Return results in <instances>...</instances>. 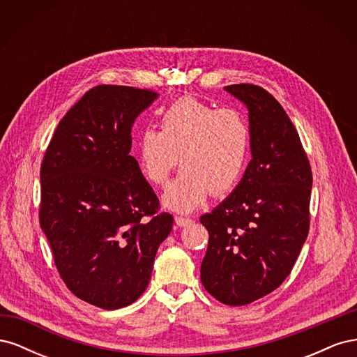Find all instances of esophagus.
Segmentation results:
<instances>
[{
    "instance_id": "34e87169",
    "label": "esophagus",
    "mask_w": 357,
    "mask_h": 357,
    "mask_svg": "<svg viewBox=\"0 0 357 357\" xmlns=\"http://www.w3.org/2000/svg\"><path fill=\"white\" fill-rule=\"evenodd\" d=\"M190 222H192V219H189V218H181V215H176V223L178 226H188Z\"/></svg>"
}]
</instances>
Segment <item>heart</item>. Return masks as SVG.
I'll return each mask as SVG.
<instances>
[{"label":"heart","instance_id":"obj_1","mask_svg":"<svg viewBox=\"0 0 357 357\" xmlns=\"http://www.w3.org/2000/svg\"><path fill=\"white\" fill-rule=\"evenodd\" d=\"M159 123L160 131L144 128L138 134L135 158L153 186H164L181 162V172L164 195L168 208L190 213L211 192L223 195L238 185L252 146L250 123L243 110L231 105L215 109L183 96L162 113Z\"/></svg>","mask_w":357,"mask_h":357}]
</instances>
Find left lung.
<instances>
[{
    "mask_svg": "<svg viewBox=\"0 0 357 357\" xmlns=\"http://www.w3.org/2000/svg\"><path fill=\"white\" fill-rule=\"evenodd\" d=\"M245 104L252 160L231 195L201 215L208 245L205 290L238 307L271 294L294 268L310 228L311 167L296 129L274 96L256 84L225 88Z\"/></svg>",
    "mask_w": 357,
    "mask_h": 357,
    "instance_id": "8db88e82",
    "label": "left lung"
}]
</instances>
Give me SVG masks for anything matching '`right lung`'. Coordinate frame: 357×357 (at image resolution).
<instances>
[{"label": "right lung", "instance_id": "add662e5", "mask_svg": "<svg viewBox=\"0 0 357 357\" xmlns=\"http://www.w3.org/2000/svg\"><path fill=\"white\" fill-rule=\"evenodd\" d=\"M158 93L100 84L62 117L40 169V226L73 294L104 310L146 290L172 215L129 155L137 116Z\"/></svg>", "mask_w": 357, "mask_h": 357}]
</instances>
